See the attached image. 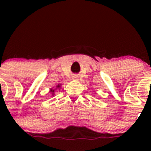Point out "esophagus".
I'll use <instances>...</instances> for the list:
<instances>
[{"instance_id": "34e87169", "label": "esophagus", "mask_w": 151, "mask_h": 151, "mask_svg": "<svg viewBox=\"0 0 151 151\" xmlns=\"http://www.w3.org/2000/svg\"><path fill=\"white\" fill-rule=\"evenodd\" d=\"M77 78H78V77H77V76H74V79H76V80H77Z\"/></svg>"}]
</instances>
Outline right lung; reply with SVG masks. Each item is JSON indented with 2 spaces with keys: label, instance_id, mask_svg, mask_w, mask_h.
<instances>
[{
  "label": "right lung",
  "instance_id": "obj_1",
  "mask_svg": "<svg viewBox=\"0 0 151 151\" xmlns=\"http://www.w3.org/2000/svg\"><path fill=\"white\" fill-rule=\"evenodd\" d=\"M60 85L58 84L57 85V86H56L55 88H50V92L51 93L52 95L54 96L55 95V90H57V89H60Z\"/></svg>",
  "mask_w": 151,
  "mask_h": 151
}]
</instances>
